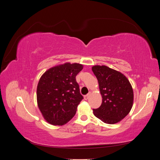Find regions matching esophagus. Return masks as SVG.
I'll list each match as a JSON object with an SVG mask.
<instances>
[{
  "label": "esophagus",
  "mask_w": 160,
  "mask_h": 160,
  "mask_svg": "<svg viewBox=\"0 0 160 160\" xmlns=\"http://www.w3.org/2000/svg\"><path fill=\"white\" fill-rule=\"evenodd\" d=\"M90 95H91V92H89V93L88 94H87L86 95H85V96H84V99H85V100H87V99H88V98H89V96H90Z\"/></svg>",
  "instance_id": "obj_1"
}]
</instances>
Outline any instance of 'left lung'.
<instances>
[{"label": "left lung", "instance_id": "8db88e82", "mask_svg": "<svg viewBox=\"0 0 160 160\" xmlns=\"http://www.w3.org/2000/svg\"><path fill=\"white\" fill-rule=\"evenodd\" d=\"M98 80L102 103L93 109L95 117L108 124L120 122L132 109L133 92L127 77L122 72L105 65L92 67Z\"/></svg>", "mask_w": 160, "mask_h": 160}]
</instances>
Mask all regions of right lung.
I'll use <instances>...</instances> for the list:
<instances>
[{"mask_svg":"<svg viewBox=\"0 0 160 160\" xmlns=\"http://www.w3.org/2000/svg\"><path fill=\"white\" fill-rule=\"evenodd\" d=\"M82 69L81 64L67 62L52 67L41 76L37 89V103L47 122L62 125L75 115L83 99L75 78Z\"/></svg>","mask_w":160,"mask_h":160,"instance_id":"1","label":"right lung"}]
</instances>
